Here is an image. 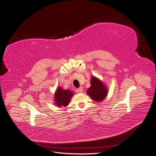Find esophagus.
<instances>
[{
    "label": "esophagus",
    "mask_w": 156,
    "mask_h": 156,
    "mask_svg": "<svg viewBox=\"0 0 156 156\" xmlns=\"http://www.w3.org/2000/svg\"><path fill=\"white\" fill-rule=\"evenodd\" d=\"M83 88L80 87V88H78L76 90V93H82V92H83Z\"/></svg>",
    "instance_id": "obj_1"
}]
</instances>
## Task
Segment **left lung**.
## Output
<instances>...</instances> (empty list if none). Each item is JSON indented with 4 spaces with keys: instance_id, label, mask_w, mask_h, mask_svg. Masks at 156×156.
Wrapping results in <instances>:
<instances>
[{
    "instance_id": "left-lung-1",
    "label": "left lung",
    "mask_w": 156,
    "mask_h": 156,
    "mask_svg": "<svg viewBox=\"0 0 156 156\" xmlns=\"http://www.w3.org/2000/svg\"><path fill=\"white\" fill-rule=\"evenodd\" d=\"M108 89L105 84L98 78L92 76L91 78V87L87 90V94L93 101L100 102L108 94Z\"/></svg>"
}]
</instances>
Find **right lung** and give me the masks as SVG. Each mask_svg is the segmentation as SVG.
<instances>
[{
    "instance_id": "add662e5",
    "label": "right lung",
    "mask_w": 156,
    "mask_h": 156,
    "mask_svg": "<svg viewBox=\"0 0 156 156\" xmlns=\"http://www.w3.org/2000/svg\"><path fill=\"white\" fill-rule=\"evenodd\" d=\"M73 94L74 93L72 91L63 90L60 87H58L54 96L55 105L58 107H66L69 105L71 98L73 97Z\"/></svg>"
}]
</instances>
